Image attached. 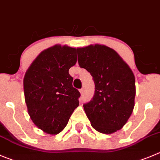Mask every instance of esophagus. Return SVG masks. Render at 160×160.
Returning <instances> with one entry per match:
<instances>
[{"label": "esophagus", "instance_id": "34e87169", "mask_svg": "<svg viewBox=\"0 0 160 160\" xmlns=\"http://www.w3.org/2000/svg\"><path fill=\"white\" fill-rule=\"evenodd\" d=\"M79 91H80V93L82 94L83 92H84V89H80V90H79Z\"/></svg>", "mask_w": 160, "mask_h": 160}]
</instances>
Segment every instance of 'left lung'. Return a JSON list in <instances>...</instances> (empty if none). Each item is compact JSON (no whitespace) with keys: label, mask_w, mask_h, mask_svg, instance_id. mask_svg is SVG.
I'll use <instances>...</instances> for the list:
<instances>
[{"label":"left lung","mask_w":160,"mask_h":160,"mask_svg":"<svg viewBox=\"0 0 160 160\" xmlns=\"http://www.w3.org/2000/svg\"><path fill=\"white\" fill-rule=\"evenodd\" d=\"M78 61L92 76L95 92L83 104L91 126L106 134L127 123L134 108L135 77L114 49L101 45L77 48Z\"/></svg>","instance_id":"obj_1"}]
</instances>
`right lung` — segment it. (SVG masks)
<instances>
[{
	"instance_id": "add662e5",
	"label": "right lung",
	"mask_w": 160,
	"mask_h": 160,
	"mask_svg": "<svg viewBox=\"0 0 160 160\" xmlns=\"http://www.w3.org/2000/svg\"><path fill=\"white\" fill-rule=\"evenodd\" d=\"M77 48L56 45L42 51L26 72L25 101L33 122L49 134L64 129L79 105L69 69L77 62Z\"/></svg>"
}]
</instances>
